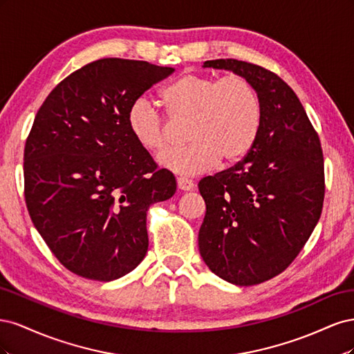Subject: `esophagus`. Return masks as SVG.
<instances>
[{
	"label": "esophagus",
	"mask_w": 354,
	"mask_h": 354,
	"mask_svg": "<svg viewBox=\"0 0 354 354\" xmlns=\"http://www.w3.org/2000/svg\"><path fill=\"white\" fill-rule=\"evenodd\" d=\"M177 186H178L180 190L187 192V190L194 189V181L186 178V177H178V178H177Z\"/></svg>",
	"instance_id": "esophagus-1"
}]
</instances>
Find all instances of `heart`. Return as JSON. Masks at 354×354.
<instances>
[{
    "label": "heart",
    "instance_id": "b5f03b06",
    "mask_svg": "<svg viewBox=\"0 0 354 354\" xmlns=\"http://www.w3.org/2000/svg\"><path fill=\"white\" fill-rule=\"evenodd\" d=\"M169 120L187 122L183 149L158 158L159 165L176 174L205 173L221 160L223 167L248 156L263 124V104L254 84L239 75L226 78L187 72L159 93ZM127 124L137 145L152 153L168 145L164 116L145 99L134 100Z\"/></svg>",
    "mask_w": 354,
    "mask_h": 354
}]
</instances>
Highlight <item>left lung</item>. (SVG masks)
<instances>
[{
    "label": "left lung",
    "mask_w": 354,
    "mask_h": 354,
    "mask_svg": "<svg viewBox=\"0 0 354 354\" xmlns=\"http://www.w3.org/2000/svg\"><path fill=\"white\" fill-rule=\"evenodd\" d=\"M203 68L250 80L263 124L248 156L199 181L207 205L199 252L221 279L259 285L282 273L316 227L325 196L322 147L301 102L276 73L236 59L207 60Z\"/></svg>",
    "instance_id": "1"
}]
</instances>
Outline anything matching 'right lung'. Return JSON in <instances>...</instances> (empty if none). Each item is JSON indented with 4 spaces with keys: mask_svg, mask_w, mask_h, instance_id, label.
<instances>
[{
    "mask_svg": "<svg viewBox=\"0 0 354 354\" xmlns=\"http://www.w3.org/2000/svg\"><path fill=\"white\" fill-rule=\"evenodd\" d=\"M174 68L100 59L71 73L39 108L24 155L32 223L72 273L109 282L147 252L146 212L176 177L137 145L130 104Z\"/></svg>",
    "mask_w": 354,
    "mask_h": 354,
    "instance_id": "1",
    "label": "right lung"
}]
</instances>
